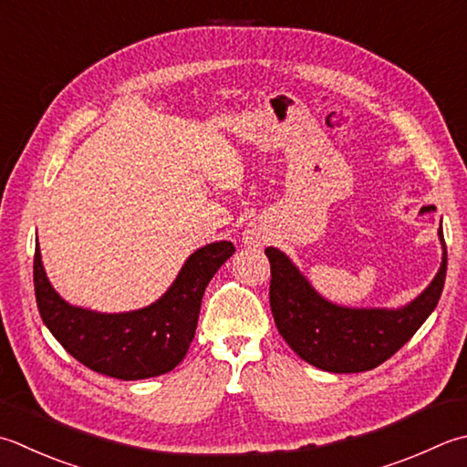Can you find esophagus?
Returning a JSON list of instances; mask_svg holds the SVG:
<instances>
[{
	"label": "esophagus",
	"instance_id": "obj_1",
	"mask_svg": "<svg viewBox=\"0 0 467 467\" xmlns=\"http://www.w3.org/2000/svg\"><path fill=\"white\" fill-rule=\"evenodd\" d=\"M244 243L249 244H261V236L257 231H253V228H249V231L244 233Z\"/></svg>",
	"mask_w": 467,
	"mask_h": 467
}]
</instances>
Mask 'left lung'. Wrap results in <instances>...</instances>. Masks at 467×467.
<instances>
[{
	"label": "left lung",
	"instance_id": "obj_1",
	"mask_svg": "<svg viewBox=\"0 0 467 467\" xmlns=\"http://www.w3.org/2000/svg\"><path fill=\"white\" fill-rule=\"evenodd\" d=\"M440 241L443 257L437 275L413 301L397 309L332 304L285 253L275 246L265 249L271 263V312L283 340L319 370L344 374L377 368L413 337L441 297L447 271L441 228Z\"/></svg>",
	"mask_w": 467,
	"mask_h": 467
}]
</instances>
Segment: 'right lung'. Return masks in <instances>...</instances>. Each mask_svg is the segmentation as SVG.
Returning <instances> with one entry per match:
<instances>
[{
    "instance_id": "1",
    "label": "right lung",
    "mask_w": 467,
    "mask_h": 467,
    "mask_svg": "<svg viewBox=\"0 0 467 467\" xmlns=\"http://www.w3.org/2000/svg\"><path fill=\"white\" fill-rule=\"evenodd\" d=\"M234 253L231 241L200 246L182 265L166 294L141 309L103 314L64 301L46 277L40 246L34 253L36 304L46 327L87 368L119 380L173 370L194 340L204 289Z\"/></svg>"
}]
</instances>
